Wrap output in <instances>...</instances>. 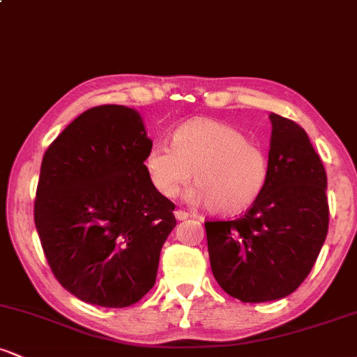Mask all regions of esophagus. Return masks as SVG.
Returning <instances> with one entry per match:
<instances>
[{"instance_id": "obj_1", "label": "esophagus", "mask_w": 357, "mask_h": 357, "mask_svg": "<svg viewBox=\"0 0 357 357\" xmlns=\"http://www.w3.org/2000/svg\"><path fill=\"white\" fill-rule=\"evenodd\" d=\"M174 216H176V220L183 221V220H186L190 215H188V213L183 211V210H176V211H174Z\"/></svg>"}]
</instances>
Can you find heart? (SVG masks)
<instances>
[{"label":"heart","instance_id":"1","mask_svg":"<svg viewBox=\"0 0 357 357\" xmlns=\"http://www.w3.org/2000/svg\"><path fill=\"white\" fill-rule=\"evenodd\" d=\"M146 173L166 198L186 192L192 203H206L208 211L238 215L258 202L268 181V155L236 127L192 119L176 127L173 144L158 141L147 149Z\"/></svg>","mask_w":357,"mask_h":357}]
</instances>
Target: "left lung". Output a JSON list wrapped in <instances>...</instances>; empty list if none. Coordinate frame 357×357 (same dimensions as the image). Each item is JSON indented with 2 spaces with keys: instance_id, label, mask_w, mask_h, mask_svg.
I'll return each instance as SVG.
<instances>
[{
  "instance_id": "1",
  "label": "left lung",
  "mask_w": 357,
  "mask_h": 357,
  "mask_svg": "<svg viewBox=\"0 0 357 357\" xmlns=\"http://www.w3.org/2000/svg\"><path fill=\"white\" fill-rule=\"evenodd\" d=\"M268 181L258 202L231 221H206L213 275L228 296L268 302L297 290L329 228L327 176L309 136L270 114Z\"/></svg>"
}]
</instances>
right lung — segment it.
Instances as JSON below:
<instances>
[{"mask_svg": "<svg viewBox=\"0 0 357 357\" xmlns=\"http://www.w3.org/2000/svg\"><path fill=\"white\" fill-rule=\"evenodd\" d=\"M137 110L99 105L43 155L35 227L53 275L87 304L132 305L153 289L174 203L153 186Z\"/></svg>", "mask_w": 357, "mask_h": 357, "instance_id": "1", "label": "right lung"}]
</instances>
